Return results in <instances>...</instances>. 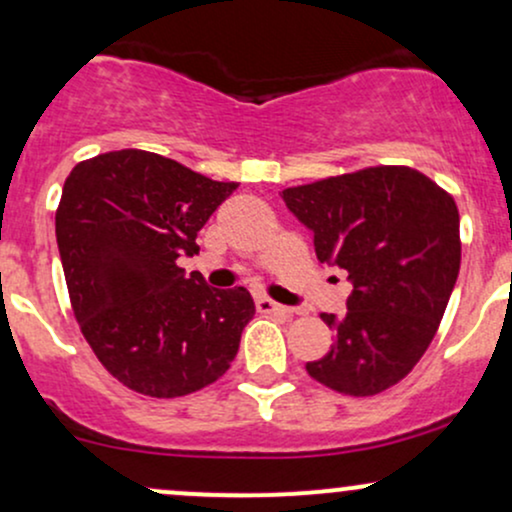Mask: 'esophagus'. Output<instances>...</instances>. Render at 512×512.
Here are the masks:
<instances>
[{"instance_id": "esophagus-1", "label": "esophagus", "mask_w": 512, "mask_h": 512, "mask_svg": "<svg viewBox=\"0 0 512 512\" xmlns=\"http://www.w3.org/2000/svg\"><path fill=\"white\" fill-rule=\"evenodd\" d=\"M256 309L261 314H290L292 312L290 307L268 300V297H256Z\"/></svg>"}]
</instances>
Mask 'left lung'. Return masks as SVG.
Returning a JSON list of instances; mask_svg holds the SVG:
<instances>
[{
	"label": "left lung",
	"instance_id": "8db88e82",
	"mask_svg": "<svg viewBox=\"0 0 512 512\" xmlns=\"http://www.w3.org/2000/svg\"><path fill=\"white\" fill-rule=\"evenodd\" d=\"M285 205L314 232L321 263L353 283L346 317L321 314L333 346L309 377L348 396H375L423 358L457 283V203L411 166H367L285 188Z\"/></svg>",
	"mask_w": 512,
	"mask_h": 512
}]
</instances>
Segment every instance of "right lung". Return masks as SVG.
<instances>
[{"label": "right lung", "instance_id": "right-lung-1", "mask_svg": "<svg viewBox=\"0 0 512 512\" xmlns=\"http://www.w3.org/2000/svg\"><path fill=\"white\" fill-rule=\"evenodd\" d=\"M237 186L145 149L84 159L67 176L55 234L72 312L132 392L186 396L232 365L254 300L186 275L179 258L198 254V232Z\"/></svg>", "mask_w": 512, "mask_h": 512}]
</instances>
